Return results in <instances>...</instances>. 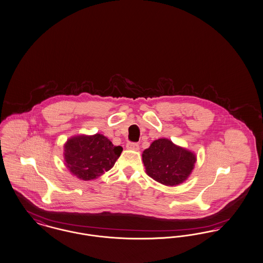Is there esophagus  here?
<instances>
[{"mask_svg":"<svg viewBox=\"0 0 263 263\" xmlns=\"http://www.w3.org/2000/svg\"><path fill=\"white\" fill-rule=\"evenodd\" d=\"M126 147L128 149H133V151H138L139 149V144L137 142H128L126 143Z\"/></svg>","mask_w":263,"mask_h":263,"instance_id":"1","label":"esophagus"}]
</instances>
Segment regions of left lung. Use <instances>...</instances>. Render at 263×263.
Instances as JSON below:
<instances>
[{"label":"left lung","mask_w":263,"mask_h":263,"mask_svg":"<svg viewBox=\"0 0 263 263\" xmlns=\"http://www.w3.org/2000/svg\"><path fill=\"white\" fill-rule=\"evenodd\" d=\"M197 157L195 153L174 144L167 138H159L142 152L145 171L152 179L176 186L189 177Z\"/></svg>","instance_id":"obj_1"}]
</instances>
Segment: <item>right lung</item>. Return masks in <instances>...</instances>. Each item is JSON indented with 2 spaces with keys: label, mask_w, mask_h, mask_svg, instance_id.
<instances>
[{
  "label": "right lung",
  "mask_w": 263,
  "mask_h": 263,
  "mask_svg": "<svg viewBox=\"0 0 263 263\" xmlns=\"http://www.w3.org/2000/svg\"><path fill=\"white\" fill-rule=\"evenodd\" d=\"M122 152L103 135L75 136L64 144V161L73 175L89 181L109 171Z\"/></svg>",
  "instance_id": "obj_1"
}]
</instances>
